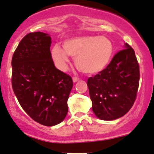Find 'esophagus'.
<instances>
[{
    "mask_svg": "<svg viewBox=\"0 0 154 154\" xmlns=\"http://www.w3.org/2000/svg\"><path fill=\"white\" fill-rule=\"evenodd\" d=\"M72 80H73V82H76L77 81H78L79 80H80V78H79V77H74L72 78Z\"/></svg>",
    "mask_w": 154,
    "mask_h": 154,
    "instance_id": "esophagus-1",
    "label": "esophagus"
}]
</instances>
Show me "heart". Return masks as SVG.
Returning <instances> with one entry per match:
<instances>
[{"mask_svg": "<svg viewBox=\"0 0 154 154\" xmlns=\"http://www.w3.org/2000/svg\"><path fill=\"white\" fill-rule=\"evenodd\" d=\"M63 50L55 45L51 55L57 67L64 70L69 55L75 57L76 66L86 74L97 73L106 67L112 57L114 47L111 40L103 36H80L66 40Z\"/></svg>", "mask_w": 154, "mask_h": 154, "instance_id": "heart-1", "label": "heart"}]
</instances>
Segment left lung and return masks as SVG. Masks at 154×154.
<instances>
[{"mask_svg": "<svg viewBox=\"0 0 154 154\" xmlns=\"http://www.w3.org/2000/svg\"><path fill=\"white\" fill-rule=\"evenodd\" d=\"M140 82V66L134 50L128 43L106 69L87 81L92 110L99 119L114 120L132 108Z\"/></svg>", "mask_w": 154, "mask_h": 154, "instance_id": "left-lung-1", "label": "left lung"}]
</instances>
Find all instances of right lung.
Here are the masks:
<instances>
[{"label": "right lung", "instance_id": "right-lung-1", "mask_svg": "<svg viewBox=\"0 0 154 154\" xmlns=\"http://www.w3.org/2000/svg\"><path fill=\"white\" fill-rule=\"evenodd\" d=\"M51 37L36 32L20 40L12 59V89L23 109L46 126L60 123L68 113L72 78L51 58Z\"/></svg>", "mask_w": 154, "mask_h": 154}]
</instances>
